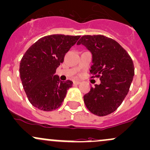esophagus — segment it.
Segmentation results:
<instances>
[{"label": "esophagus", "instance_id": "34e87169", "mask_svg": "<svg viewBox=\"0 0 150 150\" xmlns=\"http://www.w3.org/2000/svg\"><path fill=\"white\" fill-rule=\"evenodd\" d=\"M80 83V81H74L73 82V84L74 85H79Z\"/></svg>", "mask_w": 150, "mask_h": 150}]
</instances>
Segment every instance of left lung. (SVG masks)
Returning a JSON list of instances; mask_svg holds the SVG:
<instances>
[{
	"label": "left lung",
	"instance_id": "left-lung-1",
	"mask_svg": "<svg viewBox=\"0 0 150 150\" xmlns=\"http://www.w3.org/2000/svg\"><path fill=\"white\" fill-rule=\"evenodd\" d=\"M77 45H83L91 53L90 72L100 80L83 96L86 107L99 116L113 113L125 98L133 80L132 58L118 42L103 35L83 36Z\"/></svg>",
	"mask_w": 150,
	"mask_h": 150
}]
</instances>
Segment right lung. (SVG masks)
<instances>
[{
	"label": "right lung",
	"instance_id": "add662e5",
	"mask_svg": "<svg viewBox=\"0 0 150 150\" xmlns=\"http://www.w3.org/2000/svg\"><path fill=\"white\" fill-rule=\"evenodd\" d=\"M80 37L46 36L31 45L22 57L19 73L23 88L30 103L38 109L50 111L59 108L72 87L71 80L61 81L55 72Z\"/></svg>",
	"mask_w": 150,
	"mask_h": 150
}]
</instances>
